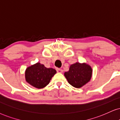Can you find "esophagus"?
<instances>
[{
  "instance_id": "34e87169",
  "label": "esophagus",
  "mask_w": 120,
  "mask_h": 120,
  "mask_svg": "<svg viewBox=\"0 0 120 120\" xmlns=\"http://www.w3.org/2000/svg\"><path fill=\"white\" fill-rule=\"evenodd\" d=\"M56 70L57 72H59V73H62V72H63V70H62L61 69H59V68H56Z\"/></svg>"
}]
</instances>
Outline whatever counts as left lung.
<instances>
[{"mask_svg":"<svg viewBox=\"0 0 120 120\" xmlns=\"http://www.w3.org/2000/svg\"><path fill=\"white\" fill-rule=\"evenodd\" d=\"M92 70L90 65L86 63H76L70 65L69 70L64 75L68 82L76 88H80L90 81L92 76Z\"/></svg>","mask_w":120,"mask_h":120,"instance_id":"8db88e82","label":"left lung"}]
</instances>
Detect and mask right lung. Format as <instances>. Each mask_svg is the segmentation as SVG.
<instances>
[{
    "label": "right lung",
    "mask_w": 120,
    "mask_h": 120,
    "mask_svg": "<svg viewBox=\"0 0 120 120\" xmlns=\"http://www.w3.org/2000/svg\"><path fill=\"white\" fill-rule=\"evenodd\" d=\"M56 73L52 68H46L40 63H36L28 67L25 70V80L31 86L42 89L49 84L50 81Z\"/></svg>",
    "instance_id": "obj_1"
}]
</instances>
